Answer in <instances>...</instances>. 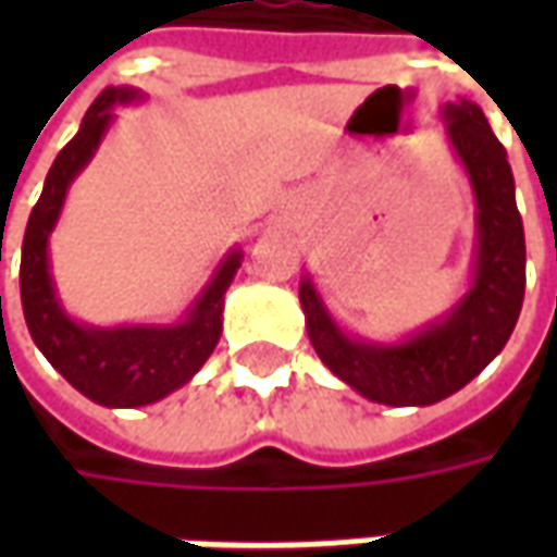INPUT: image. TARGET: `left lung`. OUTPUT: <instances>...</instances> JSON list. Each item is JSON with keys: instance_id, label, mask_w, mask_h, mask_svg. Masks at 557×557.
Returning a JSON list of instances; mask_svg holds the SVG:
<instances>
[{"instance_id": "1", "label": "left lung", "mask_w": 557, "mask_h": 557, "mask_svg": "<svg viewBox=\"0 0 557 557\" xmlns=\"http://www.w3.org/2000/svg\"><path fill=\"white\" fill-rule=\"evenodd\" d=\"M444 139L474 196V256L450 310L397 339L349 334L310 274L298 286L304 325L339 382L382 406H432L480 375L507 346L525 298V232L507 151L474 101L442 107Z\"/></svg>"}]
</instances>
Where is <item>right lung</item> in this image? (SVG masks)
<instances>
[{"label":"right lung","instance_id":"1","mask_svg":"<svg viewBox=\"0 0 557 557\" xmlns=\"http://www.w3.org/2000/svg\"><path fill=\"white\" fill-rule=\"evenodd\" d=\"M143 101V89L110 86L91 103L77 137L55 154L47 172L41 199L26 223L20 256V301L35 346L83 397L107 409L151 406L187 385L202 370L218 346L223 331V298L244 259L242 247H230L175 322L91 325L65 310L50 262V235L62 218L71 184L89 166L103 137L110 134L115 107Z\"/></svg>","mask_w":557,"mask_h":557}]
</instances>
